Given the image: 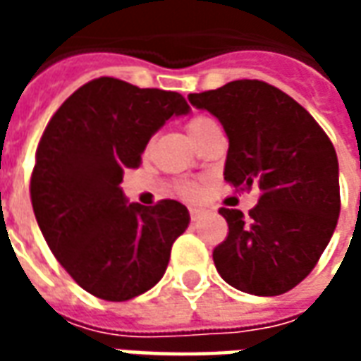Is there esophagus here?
<instances>
[{"label": "esophagus", "mask_w": 361, "mask_h": 361, "mask_svg": "<svg viewBox=\"0 0 361 361\" xmlns=\"http://www.w3.org/2000/svg\"><path fill=\"white\" fill-rule=\"evenodd\" d=\"M189 214H191V220H199L203 214H207V209H199V207H191L189 209Z\"/></svg>", "instance_id": "obj_1"}]
</instances>
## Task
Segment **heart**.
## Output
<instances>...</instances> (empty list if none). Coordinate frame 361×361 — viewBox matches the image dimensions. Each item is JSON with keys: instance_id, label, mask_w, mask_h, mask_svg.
Wrapping results in <instances>:
<instances>
[{"instance_id": "b5f03b06", "label": "heart", "mask_w": 361, "mask_h": 361, "mask_svg": "<svg viewBox=\"0 0 361 361\" xmlns=\"http://www.w3.org/2000/svg\"><path fill=\"white\" fill-rule=\"evenodd\" d=\"M212 123H214V121L209 118H193L191 121H189V126H188L189 137H195L197 133H201V131H203L204 127L212 126ZM185 193L191 197H195L197 193H199V188H197V185H188V188H185Z\"/></svg>"}]
</instances>
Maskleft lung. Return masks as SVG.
Masks as SVG:
<instances>
[{
    "mask_svg": "<svg viewBox=\"0 0 361 361\" xmlns=\"http://www.w3.org/2000/svg\"><path fill=\"white\" fill-rule=\"evenodd\" d=\"M188 98L226 131L224 180L261 189L250 216L220 209L230 232L212 253L216 271L245 294H284L313 271L338 222L333 142L310 111L263 81H232Z\"/></svg>",
    "mask_w": 361,
    "mask_h": 361,
    "instance_id": "left-lung-1",
    "label": "left lung"
}]
</instances>
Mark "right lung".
<instances>
[{
    "mask_svg": "<svg viewBox=\"0 0 361 361\" xmlns=\"http://www.w3.org/2000/svg\"><path fill=\"white\" fill-rule=\"evenodd\" d=\"M189 110L172 90L100 77L75 90L46 127L32 209L51 253L89 294L126 302L164 276L172 243L189 226L188 207L129 203L119 183L123 170L139 168L150 137Z\"/></svg>",
    "mask_w": 361,
    "mask_h": 361,
    "instance_id": "1",
    "label": "right lung"
}]
</instances>
